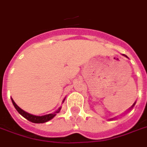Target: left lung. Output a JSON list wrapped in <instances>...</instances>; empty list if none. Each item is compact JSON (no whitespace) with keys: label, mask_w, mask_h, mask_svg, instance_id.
I'll return each instance as SVG.
<instances>
[{"label":"left lung","mask_w":147,"mask_h":147,"mask_svg":"<svg viewBox=\"0 0 147 147\" xmlns=\"http://www.w3.org/2000/svg\"><path fill=\"white\" fill-rule=\"evenodd\" d=\"M125 56H126V55H125ZM126 57H127V56H126ZM134 105H135V103L133 104V106H134ZM133 106H132V107H133Z\"/></svg>","instance_id":"left-lung-1"}]
</instances>
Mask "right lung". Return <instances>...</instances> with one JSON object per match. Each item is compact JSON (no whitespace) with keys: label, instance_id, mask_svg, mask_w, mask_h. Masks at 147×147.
Wrapping results in <instances>:
<instances>
[{"label":"right lung","instance_id":"obj_1","mask_svg":"<svg viewBox=\"0 0 147 147\" xmlns=\"http://www.w3.org/2000/svg\"><path fill=\"white\" fill-rule=\"evenodd\" d=\"M11 101H12V103H13L15 108L16 109L17 111H18L22 117H24L26 119H27L30 121L33 122V123H37V124H39V123H45V122H47L49 121H50L51 119H52L55 116L56 113L59 112V110H60L61 109V108H59V109L54 113H49V114H46V115H44V116H35V115H32L30 113H26L24 110H22L21 108H19L16 105V103L14 102V100L12 98H11Z\"/></svg>","mask_w":147,"mask_h":147}]
</instances>
